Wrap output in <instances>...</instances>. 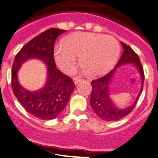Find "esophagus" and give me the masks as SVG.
<instances>
[{"label": "esophagus", "mask_w": 158, "mask_h": 158, "mask_svg": "<svg viewBox=\"0 0 158 158\" xmlns=\"http://www.w3.org/2000/svg\"><path fill=\"white\" fill-rule=\"evenodd\" d=\"M73 80L74 82H75V84H77V83H79V82L82 80V78H81L80 76H76V77H74Z\"/></svg>", "instance_id": "34e87169"}]
</instances>
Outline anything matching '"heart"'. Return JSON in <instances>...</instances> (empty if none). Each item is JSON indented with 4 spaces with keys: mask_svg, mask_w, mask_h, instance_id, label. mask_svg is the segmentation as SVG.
Listing matches in <instances>:
<instances>
[{
    "mask_svg": "<svg viewBox=\"0 0 158 158\" xmlns=\"http://www.w3.org/2000/svg\"><path fill=\"white\" fill-rule=\"evenodd\" d=\"M64 47H56L54 59L65 73L76 68V58L80 57L82 70L90 76H100L113 69L120 56V43L109 35L94 33H76L64 40Z\"/></svg>",
    "mask_w": 158,
    "mask_h": 158,
    "instance_id": "1",
    "label": "heart"
}]
</instances>
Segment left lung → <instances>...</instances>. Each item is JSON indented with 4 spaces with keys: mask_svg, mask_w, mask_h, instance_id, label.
<instances>
[{
    "mask_svg": "<svg viewBox=\"0 0 158 158\" xmlns=\"http://www.w3.org/2000/svg\"><path fill=\"white\" fill-rule=\"evenodd\" d=\"M121 44L123 45V52L115 69L110 71L103 77L94 79L91 82L92 92L89 100L90 106L94 113L101 119L106 121H116L127 116L135 107L139 95L141 94L143 91L145 76L143 65L140 62L139 56L129 45H126L124 42H121ZM128 63H133L139 69L142 78V89L139 92L138 98L131 106L126 109L120 110L114 106L109 97V83L116 69L121 65Z\"/></svg>",
    "mask_w": 158,
    "mask_h": 158,
    "instance_id": "1",
    "label": "left lung"
}]
</instances>
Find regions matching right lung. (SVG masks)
<instances>
[{
  "instance_id": "1",
  "label": "right lung",
  "mask_w": 158,
  "mask_h": 158,
  "mask_svg": "<svg viewBox=\"0 0 158 158\" xmlns=\"http://www.w3.org/2000/svg\"><path fill=\"white\" fill-rule=\"evenodd\" d=\"M65 30L50 28L31 39L19 51L12 68V88L23 107L42 120L55 119L66 107L75 88L72 79L56 68L53 49L56 38ZM42 59L48 65V82L37 92L25 90L18 82L17 72L23 63L31 59Z\"/></svg>"
}]
</instances>
